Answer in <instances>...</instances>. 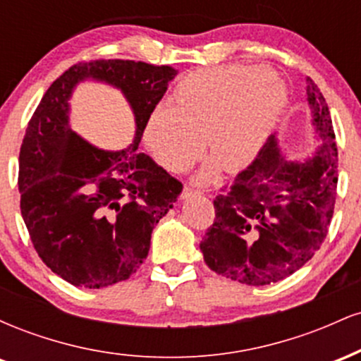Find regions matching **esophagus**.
Segmentation results:
<instances>
[{"instance_id":"34e87169","label":"esophagus","mask_w":361,"mask_h":361,"mask_svg":"<svg viewBox=\"0 0 361 361\" xmlns=\"http://www.w3.org/2000/svg\"><path fill=\"white\" fill-rule=\"evenodd\" d=\"M195 195H202L200 190H195L192 186H185L183 192H181V198H190V197H195Z\"/></svg>"}]
</instances>
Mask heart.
<instances>
[{
  "mask_svg": "<svg viewBox=\"0 0 361 361\" xmlns=\"http://www.w3.org/2000/svg\"><path fill=\"white\" fill-rule=\"evenodd\" d=\"M288 93L263 66H215L193 71L176 85L173 105L159 103L144 127V140L168 171L190 168L207 147L219 164L239 171L255 161L279 126Z\"/></svg>",
  "mask_w": 361,
  "mask_h": 361,
  "instance_id": "obj_1",
  "label": "heart"
}]
</instances>
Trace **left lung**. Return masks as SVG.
Listing matches in <instances>:
<instances>
[{
	"label": "left lung",
	"mask_w": 361,
	"mask_h": 361,
	"mask_svg": "<svg viewBox=\"0 0 361 361\" xmlns=\"http://www.w3.org/2000/svg\"><path fill=\"white\" fill-rule=\"evenodd\" d=\"M312 123L322 140L287 161L275 135L215 197V219L200 243L210 270L239 283L270 285L300 270L324 243L334 212L338 147L321 90L307 78Z\"/></svg>",
	"instance_id": "8db88e82"
}]
</instances>
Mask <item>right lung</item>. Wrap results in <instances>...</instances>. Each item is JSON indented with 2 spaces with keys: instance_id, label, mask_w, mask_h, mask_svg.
Segmentation results:
<instances>
[{
  "instance_id": "add662e5",
  "label": "right lung",
  "mask_w": 361,
  "mask_h": 361,
  "mask_svg": "<svg viewBox=\"0 0 361 361\" xmlns=\"http://www.w3.org/2000/svg\"><path fill=\"white\" fill-rule=\"evenodd\" d=\"M176 74L140 61L80 62L52 82L28 122L18 164L22 217L40 259L74 287L103 288L134 275L152 229L183 190L137 152L149 114ZM85 79L126 94L138 127L128 148L103 152L71 130L67 102Z\"/></svg>"
}]
</instances>
